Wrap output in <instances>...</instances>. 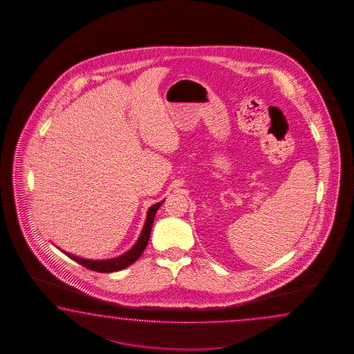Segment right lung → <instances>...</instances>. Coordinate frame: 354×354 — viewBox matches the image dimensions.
Segmentation results:
<instances>
[{
	"label": "right lung",
	"mask_w": 354,
	"mask_h": 354,
	"mask_svg": "<svg viewBox=\"0 0 354 354\" xmlns=\"http://www.w3.org/2000/svg\"><path fill=\"white\" fill-rule=\"evenodd\" d=\"M163 201L156 203V205H153V206L149 207L148 215H147V220H145V224H144L143 230H142L139 239L136 241V245L130 249V250H128L125 254L116 257V258H113V259H106V261H90V259H83V258H80V257L72 256V254L66 253V252H63V253H66L69 258H72L77 263L82 264L83 267L88 268L91 271L109 273V272L120 271V270L127 268L128 266L134 263L136 259L142 256L144 249H145L148 241H149L151 226H153L156 212L162 206Z\"/></svg>",
	"instance_id": "add662e5"
}]
</instances>
